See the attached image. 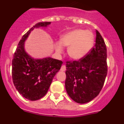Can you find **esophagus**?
Segmentation results:
<instances>
[{
	"label": "esophagus",
	"mask_w": 124,
	"mask_h": 124,
	"mask_svg": "<svg viewBox=\"0 0 124 124\" xmlns=\"http://www.w3.org/2000/svg\"><path fill=\"white\" fill-rule=\"evenodd\" d=\"M66 70V67H65V65H62V67H61V71H65Z\"/></svg>",
	"instance_id": "34e87169"
}]
</instances>
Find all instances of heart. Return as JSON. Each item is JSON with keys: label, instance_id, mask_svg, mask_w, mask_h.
Masks as SVG:
<instances>
[{"label": "heart", "instance_id": "1", "mask_svg": "<svg viewBox=\"0 0 124 124\" xmlns=\"http://www.w3.org/2000/svg\"><path fill=\"white\" fill-rule=\"evenodd\" d=\"M94 45V36L91 31L75 29L62 35L61 43L56 45L58 53L63 51L62 46L68 47V54L71 58L78 61L85 57L92 49Z\"/></svg>", "mask_w": 124, "mask_h": 124}]
</instances>
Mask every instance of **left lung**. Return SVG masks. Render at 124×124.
<instances>
[{"label":"left lung","mask_w":124,"mask_h":124,"mask_svg":"<svg viewBox=\"0 0 124 124\" xmlns=\"http://www.w3.org/2000/svg\"><path fill=\"white\" fill-rule=\"evenodd\" d=\"M65 88L70 98L77 103L92 101L100 93L107 73V48L96 30L95 45L84 58L66 65Z\"/></svg>","instance_id":"1"}]
</instances>
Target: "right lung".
<instances>
[{
  "label": "right lung",
  "mask_w": 124,
  "mask_h": 124,
  "mask_svg": "<svg viewBox=\"0 0 124 124\" xmlns=\"http://www.w3.org/2000/svg\"><path fill=\"white\" fill-rule=\"evenodd\" d=\"M51 22H39L23 36L14 54L12 77L18 92L26 99L36 101L47 93L53 77L59 72L62 61L50 57L35 59L25 50L24 42L36 28L46 27Z\"/></svg>",
  "instance_id": "add662e5"
}]
</instances>
